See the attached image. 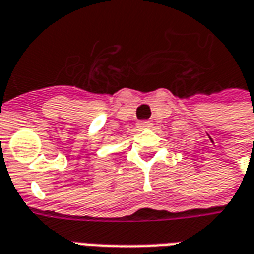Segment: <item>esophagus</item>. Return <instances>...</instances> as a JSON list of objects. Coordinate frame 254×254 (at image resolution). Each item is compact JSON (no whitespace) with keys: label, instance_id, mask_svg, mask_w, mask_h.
I'll list each match as a JSON object with an SVG mask.
<instances>
[{"label":"esophagus","instance_id":"esophagus-1","mask_svg":"<svg viewBox=\"0 0 254 254\" xmlns=\"http://www.w3.org/2000/svg\"><path fill=\"white\" fill-rule=\"evenodd\" d=\"M136 125H138L139 128H149L150 126H151V123H150L149 120H140V122H138Z\"/></svg>","mask_w":254,"mask_h":254}]
</instances>
